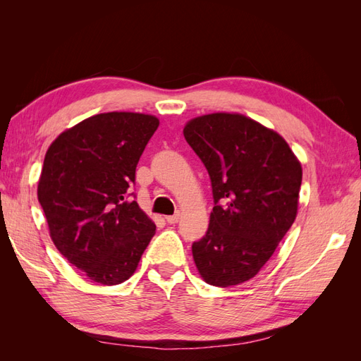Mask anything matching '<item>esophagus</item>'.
<instances>
[{
    "label": "esophagus",
    "mask_w": 361,
    "mask_h": 361,
    "mask_svg": "<svg viewBox=\"0 0 361 361\" xmlns=\"http://www.w3.org/2000/svg\"><path fill=\"white\" fill-rule=\"evenodd\" d=\"M179 218H180V214L178 212V214H174V215L166 216V220H167V223H169V224H176V223L179 221Z\"/></svg>",
    "instance_id": "obj_1"
}]
</instances>
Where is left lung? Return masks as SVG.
Instances as JSON below:
<instances>
[{
  "mask_svg": "<svg viewBox=\"0 0 361 361\" xmlns=\"http://www.w3.org/2000/svg\"><path fill=\"white\" fill-rule=\"evenodd\" d=\"M187 143L209 173L214 209L192 243L200 276L212 286L253 279L295 221L302 170L277 133L241 114L192 118Z\"/></svg>",
  "mask_w": 361,
  "mask_h": 361,
  "instance_id": "obj_1",
  "label": "left lung"
}]
</instances>
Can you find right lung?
<instances>
[{
	"label": "right lung",
	"mask_w": 361,
	"mask_h": 361,
	"mask_svg": "<svg viewBox=\"0 0 361 361\" xmlns=\"http://www.w3.org/2000/svg\"><path fill=\"white\" fill-rule=\"evenodd\" d=\"M159 120L104 113L64 130L49 146L37 197L57 250L92 281L123 283L157 226L133 192L135 169Z\"/></svg>",
	"instance_id": "1"
}]
</instances>
